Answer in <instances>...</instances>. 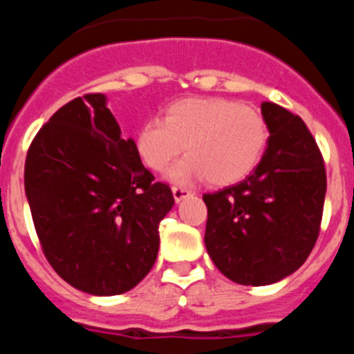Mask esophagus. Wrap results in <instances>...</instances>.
Here are the masks:
<instances>
[{
  "mask_svg": "<svg viewBox=\"0 0 354 354\" xmlns=\"http://www.w3.org/2000/svg\"><path fill=\"white\" fill-rule=\"evenodd\" d=\"M171 193H174L175 202H180V200H184L186 196L192 195V189H187V187H183V186H174L171 187Z\"/></svg>",
  "mask_w": 354,
  "mask_h": 354,
  "instance_id": "34e87169",
  "label": "esophagus"
}]
</instances>
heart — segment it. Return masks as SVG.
Wrapping results in <instances>:
<instances>
[{
	"mask_svg": "<svg viewBox=\"0 0 354 354\" xmlns=\"http://www.w3.org/2000/svg\"><path fill=\"white\" fill-rule=\"evenodd\" d=\"M270 140V127L257 108L223 97L177 101L165 118L143 122L136 152L150 170L161 171L186 150L168 174L174 183L207 179L223 186L245 179L257 167Z\"/></svg>",
	"mask_w": 354,
	"mask_h": 354,
	"instance_id": "b5f03b06",
	"label": "heart"
}]
</instances>
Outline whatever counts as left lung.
I'll return each mask as SVG.
<instances>
[{"label":"left lung","mask_w":354,"mask_h":354,"mask_svg":"<svg viewBox=\"0 0 354 354\" xmlns=\"http://www.w3.org/2000/svg\"><path fill=\"white\" fill-rule=\"evenodd\" d=\"M270 140L245 180L205 193L209 257L232 282L268 286L289 277L314 248L326 195L324 159L305 122L262 102Z\"/></svg>","instance_id":"1"}]
</instances>
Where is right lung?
I'll return each instance as SVG.
<instances>
[{
    "label": "right lung",
    "instance_id": "1",
    "mask_svg": "<svg viewBox=\"0 0 354 354\" xmlns=\"http://www.w3.org/2000/svg\"><path fill=\"white\" fill-rule=\"evenodd\" d=\"M24 189L44 255L72 287L115 296L152 270L174 195L122 138L102 93L72 99L40 127Z\"/></svg>",
    "mask_w": 354,
    "mask_h": 354
}]
</instances>
